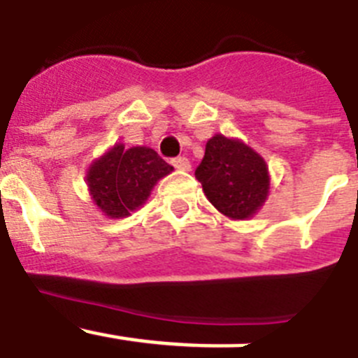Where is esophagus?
Returning <instances> with one entry per match:
<instances>
[{
    "mask_svg": "<svg viewBox=\"0 0 358 358\" xmlns=\"http://www.w3.org/2000/svg\"><path fill=\"white\" fill-rule=\"evenodd\" d=\"M172 164L179 172H189L192 170V164H189V161L186 157H177V159L172 161Z\"/></svg>",
    "mask_w": 358,
    "mask_h": 358,
    "instance_id": "obj_1",
    "label": "esophagus"
}]
</instances>
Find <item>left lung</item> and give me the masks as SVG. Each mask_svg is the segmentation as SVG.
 <instances>
[{"instance_id":"8db88e82","label":"left lung","mask_w":358,"mask_h":358,"mask_svg":"<svg viewBox=\"0 0 358 358\" xmlns=\"http://www.w3.org/2000/svg\"><path fill=\"white\" fill-rule=\"evenodd\" d=\"M208 201L231 220H248L265 204L271 176L264 157L238 138L215 134L195 170Z\"/></svg>"}]
</instances>
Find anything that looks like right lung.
Masks as SVG:
<instances>
[{
    "label": "right lung",
    "mask_w": 358,
    "mask_h": 358,
    "mask_svg": "<svg viewBox=\"0 0 358 358\" xmlns=\"http://www.w3.org/2000/svg\"><path fill=\"white\" fill-rule=\"evenodd\" d=\"M173 170L148 147L116 143L93 161L85 182L94 206L109 218H125L143 206L152 188Z\"/></svg>",
    "instance_id": "1"
}]
</instances>
